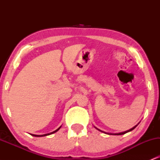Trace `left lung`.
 <instances>
[{
    "mask_svg": "<svg viewBox=\"0 0 160 160\" xmlns=\"http://www.w3.org/2000/svg\"><path fill=\"white\" fill-rule=\"evenodd\" d=\"M139 124V122L138 123V125ZM138 125H136V126H134V127H132V128H130V129H128V130H127V131H125V132H120V133H108V132H103V131H102V130H100V129H98V128H96V127H94L96 128V129H98V131H100V132H104V133H105V134H108V135H124V134H126V133H127V132H131V131H132V130L134 129V128H135V127H136V126H138Z\"/></svg>",
    "mask_w": 160,
    "mask_h": 160,
    "instance_id": "8db88e82",
    "label": "left lung"
}]
</instances>
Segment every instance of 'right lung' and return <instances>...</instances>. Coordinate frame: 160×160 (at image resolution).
<instances>
[{"mask_svg": "<svg viewBox=\"0 0 160 160\" xmlns=\"http://www.w3.org/2000/svg\"><path fill=\"white\" fill-rule=\"evenodd\" d=\"M61 127H62V126H60L59 128H57L56 130H55L54 132H50V133H48V134H45V135H34V134H31V135H32V136H34V137H43V136H47V135H51V134H53V133L56 132H58V130L60 129V128H61Z\"/></svg>", "mask_w": 160, "mask_h": 160, "instance_id": "obj_1", "label": "right lung"}]
</instances>
